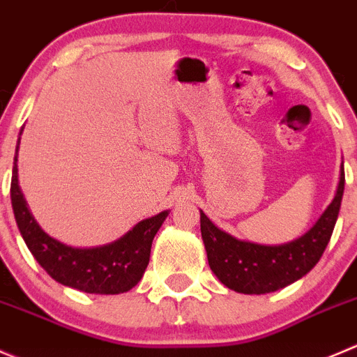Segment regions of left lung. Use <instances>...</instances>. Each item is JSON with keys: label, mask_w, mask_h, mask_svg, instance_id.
I'll use <instances>...</instances> for the list:
<instances>
[{"label": "left lung", "mask_w": 357, "mask_h": 357, "mask_svg": "<svg viewBox=\"0 0 357 357\" xmlns=\"http://www.w3.org/2000/svg\"><path fill=\"white\" fill-rule=\"evenodd\" d=\"M345 174L340 169L337 193L317 223L296 241L261 245L238 241L211 223L200 211V231L211 271L227 288L244 295H265L286 288L312 271L323 256L340 211Z\"/></svg>", "instance_id": "obj_1"}]
</instances>
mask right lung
Instances as JSON below:
<instances>
[{
    "instance_id": "right-lung-1",
    "label": "right lung",
    "mask_w": 357,
    "mask_h": 357,
    "mask_svg": "<svg viewBox=\"0 0 357 357\" xmlns=\"http://www.w3.org/2000/svg\"><path fill=\"white\" fill-rule=\"evenodd\" d=\"M10 195L20 235L45 272L61 284L96 295H120L141 281L150 261L151 242L169 214V211H162L157 216L139 221L108 245L78 249L61 244L38 227L19 188L17 157L13 158Z\"/></svg>"
}]
</instances>
